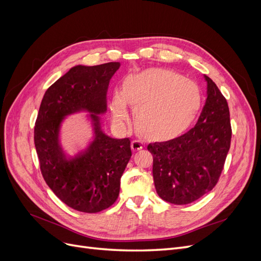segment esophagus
<instances>
[{
    "label": "esophagus",
    "instance_id": "obj_1",
    "mask_svg": "<svg viewBox=\"0 0 261 261\" xmlns=\"http://www.w3.org/2000/svg\"><path fill=\"white\" fill-rule=\"evenodd\" d=\"M132 148H133L134 151H137V150H140V149L144 148V144L141 143L140 140H133Z\"/></svg>",
    "mask_w": 261,
    "mask_h": 261
}]
</instances>
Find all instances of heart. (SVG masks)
Returning <instances> with one entry per match:
<instances>
[{"label": "heart", "instance_id": "obj_1", "mask_svg": "<svg viewBox=\"0 0 261 261\" xmlns=\"http://www.w3.org/2000/svg\"><path fill=\"white\" fill-rule=\"evenodd\" d=\"M127 103L134 107V121L141 135L155 140L175 137L193 122L200 108L198 87L179 74L164 68H149L124 78L122 91L111 99L113 122L128 120Z\"/></svg>", "mask_w": 261, "mask_h": 261}]
</instances>
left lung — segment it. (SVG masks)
<instances>
[{
	"label": "left lung",
	"mask_w": 261,
	"mask_h": 261,
	"mask_svg": "<svg viewBox=\"0 0 261 261\" xmlns=\"http://www.w3.org/2000/svg\"><path fill=\"white\" fill-rule=\"evenodd\" d=\"M203 78L207 99L194 127L177 138L148 145L155 191L170 203L187 204L209 193L218 183L230 149L226 99L211 78Z\"/></svg>",
	"instance_id": "obj_1"
}]
</instances>
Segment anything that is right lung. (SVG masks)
<instances>
[{
  "instance_id": "obj_1",
  "label": "right lung",
  "mask_w": 261,
  "mask_h": 261,
  "mask_svg": "<svg viewBox=\"0 0 261 261\" xmlns=\"http://www.w3.org/2000/svg\"><path fill=\"white\" fill-rule=\"evenodd\" d=\"M120 62L96 66L76 65L45 91L35 126V146L45 183L68 207L96 213L115 202L121 177L132 156L129 138H112L103 132L110 81ZM86 112L93 139L74 156L60 143V128L69 115Z\"/></svg>"
}]
</instances>
